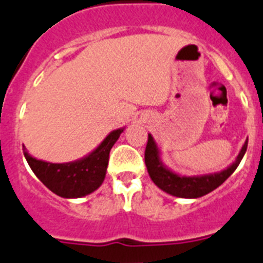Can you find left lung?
Masks as SVG:
<instances>
[{
	"instance_id": "left-lung-1",
	"label": "left lung",
	"mask_w": 263,
	"mask_h": 263,
	"mask_svg": "<svg viewBox=\"0 0 263 263\" xmlns=\"http://www.w3.org/2000/svg\"><path fill=\"white\" fill-rule=\"evenodd\" d=\"M247 146L248 140H245L244 145L240 149L236 159L224 170L218 171V173L203 174V175H181V174L175 173L171 168H168L163 163L158 144L152 136V134H148V144H146L145 149V165L148 168L149 176L159 190L171 196H175V197L198 198L217 190L220 184L224 183L232 175V173L236 170V167L241 162L242 157L247 152Z\"/></svg>"
}]
</instances>
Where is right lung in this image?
<instances>
[{
  "mask_svg": "<svg viewBox=\"0 0 263 263\" xmlns=\"http://www.w3.org/2000/svg\"><path fill=\"white\" fill-rule=\"evenodd\" d=\"M126 127L114 129L83 158L66 163H51L32 157L23 145L31 170L46 188L63 198H80L101 187L106 176L109 154Z\"/></svg>",
  "mask_w": 263,
  "mask_h": 263,
  "instance_id": "right-lung-1",
  "label": "right lung"
}]
</instances>
